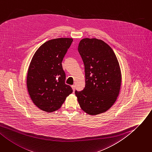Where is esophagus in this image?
I'll list each match as a JSON object with an SVG mask.
<instances>
[{"label": "esophagus", "mask_w": 152, "mask_h": 152, "mask_svg": "<svg viewBox=\"0 0 152 152\" xmlns=\"http://www.w3.org/2000/svg\"><path fill=\"white\" fill-rule=\"evenodd\" d=\"M72 88L73 90V92H75V86L73 85V86H72Z\"/></svg>", "instance_id": "esophagus-1"}]
</instances>
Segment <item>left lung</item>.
Returning <instances> with one entry per match:
<instances>
[{
  "mask_svg": "<svg viewBox=\"0 0 152 152\" xmlns=\"http://www.w3.org/2000/svg\"><path fill=\"white\" fill-rule=\"evenodd\" d=\"M78 51L86 76L84 90L75 92L79 106L89 115L104 113L114 104L120 92L122 74L117 57L107 43L96 38L80 40Z\"/></svg>",
  "mask_w": 152,
  "mask_h": 152,
  "instance_id": "obj_1",
  "label": "left lung"
}]
</instances>
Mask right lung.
Instances as JSON below:
<instances>
[{
	"mask_svg": "<svg viewBox=\"0 0 152 152\" xmlns=\"http://www.w3.org/2000/svg\"><path fill=\"white\" fill-rule=\"evenodd\" d=\"M73 38L49 40L37 50L30 63L27 87L33 103L47 113L58 110L66 98L73 92L65 84L62 62Z\"/></svg>",
	"mask_w": 152,
	"mask_h": 152,
	"instance_id": "right-lung-1",
	"label": "right lung"
}]
</instances>
